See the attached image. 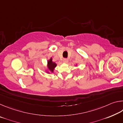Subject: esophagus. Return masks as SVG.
<instances>
[{
  "mask_svg": "<svg viewBox=\"0 0 123 123\" xmlns=\"http://www.w3.org/2000/svg\"><path fill=\"white\" fill-rule=\"evenodd\" d=\"M63 62H64V63H67L68 62V59H64L63 60Z\"/></svg>",
  "mask_w": 123,
  "mask_h": 123,
  "instance_id": "1",
  "label": "esophagus"
}]
</instances>
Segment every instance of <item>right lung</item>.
I'll use <instances>...</instances> for the list:
<instances>
[{"label": "right lung", "mask_w": 123, "mask_h": 123, "mask_svg": "<svg viewBox=\"0 0 123 123\" xmlns=\"http://www.w3.org/2000/svg\"><path fill=\"white\" fill-rule=\"evenodd\" d=\"M56 66V64L55 62H53L52 61V59L51 58L50 60H49L48 62V69L51 72H53L54 69L55 68Z\"/></svg>", "instance_id": "right-lung-1"}]
</instances>
